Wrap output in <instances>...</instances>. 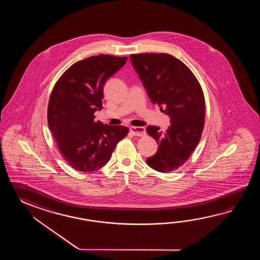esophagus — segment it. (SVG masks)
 I'll return each mask as SVG.
<instances>
[{
	"label": "esophagus",
	"mask_w": 260,
	"mask_h": 260,
	"mask_svg": "<svg viewBox=\"0 0 260 260\" xmlns=\"http://www.w3.org/2000/svg\"><path fill=\"white\" fill-rule=\"evenodd\" d=\"M131 133L134 136L136 137H143L146 134V129L145 127H141V126H132L130 128Z\"/></svg>",
	"instance_id": "34e87169"
}]
</instances>
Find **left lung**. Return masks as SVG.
Listing matches in <instances>:
<instances>
[{"instance_id":"1","label":"left lung","mask_w":260,"mask_h":260,"mask_svg":"<svg viewBox=\"0 0 260 260\" xmlns=\"http://www.w3.org/2000/svg\"><path fill=\"white\" fill-rule=\"evenodd\" d=\"M130 59L149 99L171 122L165 133L157 126L147 127L159 148L146 161L156 171H175L187 161L202 137L205 116L203 90L188 67L169 54H136Z\"/></svg>"}]
</instances>
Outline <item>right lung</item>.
Segmentation results:
<instances>
[{"label": "right lung", "mask_w": 260, "mask_h": 260, "mask_svg": "<svg viewBox=\"0 0 260 260\" xmlns=\"http://www.w3.org/2000/svg\"><path fill=\"white\" fill-rule=\"evenodd\" d=\"M127 57L90 56L70 67L52 90L47 110L50 131L63 158L77 171L91 173L111 159L129 129L94 121L103 109V88L109 78L126 63Z\"/></svg>", "instance_id": "obj_1"}]
</instances>
